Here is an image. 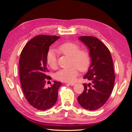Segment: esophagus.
<instances>
[{
	"instance_id": "esophagus-1",
	"label": "esophagus",
	"mask_w": 132,
	"mask_h": 132,
	"mask_svg": "<svg viewBox=\"0 0 132 132\" xmlns=\"http://www.w3.org/2000/svg\"><path fill=\"white\" fill-rule=\"evenodd\" d=\"M68 84H69L70 86H75V83H73V82H68Z\"/></svg>"
}]
</instances>
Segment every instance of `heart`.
<instances>
[{
  "label": "heart",
  "instance_id": "obj_1",
  "mask_svg": "<svg viewBox=\"0 0 132 132\" xmlns=\"http://www.w3.org/2000/svg\"><path fill=\"white\" fill-rule=\"evenodd\" d=\"M58 51L64 55L70 56L71 64H75L71 68L62 69L56 74V78L58 80L66 82H71L77 76L79 70L81 71L87 70L90 63V57L89 53L86 51L80 50V46L73 42H65L60 45ZM46 62L51 68H57V62L56 52L53 50L48 51L46 55Z\"/></svg>",
  "mask_w": 132,
  "mask_h": 132
}]
</instances>
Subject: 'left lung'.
<instances>
[{
    "mask_svg": "<svg viewBox=\"0 0 132 132\" xmlns=\"http://www.w3.org/2000/svg\"><path fill=\"white\" fill-rule=\"evenodd\" d=\"M79 39L90 51L91 64L83 77L90 82L83 84L84 91L77 100L82 108L94 111L105 104L112 92L115 79L113 61L108 48L97 38L82 36Z\"/></svg>",
    "mask_w": 132,
    "mask_h": 132,
    "instance_id": "8db88e82",
    "label": "left lung"
}]
</instances>
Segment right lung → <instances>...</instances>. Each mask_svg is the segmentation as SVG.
<instances>
[{
    "instance_id": "1",
    "label": "right lung",
    "mask_w": 132,
    "mask_h": 132,
    "mask_svg": "<svg viewBox=\"0 0 132 132\" xmlns=\"http://www.w3.org/2000/svg\"><path fill=\"white\" fill-rule=\"evenodd\" d=\"M60 37L39 35L28 42L22 50L19 60L20 79L24 96L31 106L45 111L52 107L57 100L61 82L54 81L45 88L46 80L51 77L46 66V55L51 44Z\"/></svg>"
}]
</instances>
